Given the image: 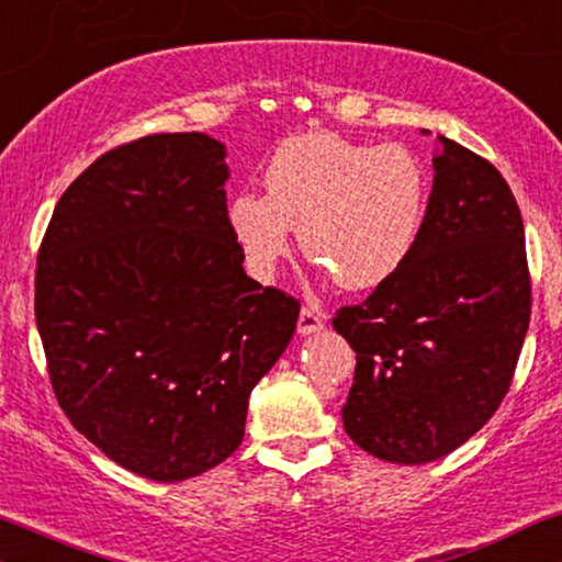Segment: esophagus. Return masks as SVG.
Instances as JSON below:
<instances>
[{"mask_svg": "<svg viewBox=\"0 0 562 562\" xmlns=\"http://www.w3.org/2000/svg\"><path fill=\"white\" fill-rule=\"evenodd\" d=\"M321 328H324V318H321L316 311L303 308V311H301V318H297V334H301V336L318 334Z\"/></svg>", "mask_w": 562, "mask_h": 562, "instance_id": "esophagus-1", "label": "esophagus"}]
</instances>
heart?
<instances>
[{
    "instance_id": "obj_1",
    "label": "heart",
    "mask_w": 562,
    "mask_h": 562,
    "mask_svg": "<svg viewBox=\"0 0 562 562\" xmlns=\"http://www.w3.org/2000/svg\"><path fill=\"white\" fill-rule=\"evenodd\" d=\"M267 194L241 192L228 226L246 269L267 282L301 246L347 290L393 280L424 231L429 182L403 146H359L339 136H301L277 148L265 171Z\"/></svg>"
}]
</instances>
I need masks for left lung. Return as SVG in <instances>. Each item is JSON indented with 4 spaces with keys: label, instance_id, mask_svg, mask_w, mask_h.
<instances>
[{
    "label": "left lung",
    "instance_id": "obj_1",
    "mask_svg": "<svg viewBox=\"0 0 562 562\" xmlns=\"http://www.w3.org/2000/svg\"><path fill=\"white\" fill-rule=\"evenodd\" d=\"M439 144L414 257L334 318L357 351L344 429L401 465L445 458L496 414L532 311L525 223L506 179L465 146Z\"/></svg>",
    "mask_w": 562,
    "mask_h": 562
}]
</instances>
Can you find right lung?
I'll return each mask as SVG.
<instances>
[{"mask_svg":"<svg viewBox=\"0 0 562 562\" xmlns=\"http://www.w3.org/2000/svg\"><path fill=\"white\" fill-rule=\"evenodd\" d=\"M226 146L159 133L102 154L37 251L35 321L58 406L120 468L177 483L244 439L301 303L244 272Z\"/></svg>","mask_w":562,"mask_h":562,"instance_id":"right-lung-1","label":"right lung"}]
</instances>
